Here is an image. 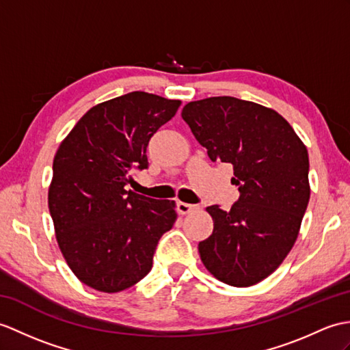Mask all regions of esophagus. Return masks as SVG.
<instances>
[{"mask_svg":"<svg viewBox=\"0 0 350 350\" xmlns=\"http://www.w3.org/2000/svg\"><path fill=\"white\" fill-rule=\"evenodd\" d=\"M193 210H197V206L188 204V202H182V201L177 202V212L180 215H189L193 212Z\"/></svg>","mask_w":350,"mask_h":350,"instance_id":"1","label":"esophagus"}]
</instances>
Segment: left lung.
<instances>
[{
  "mask_svg": "<svg viewBox=\"0 0 350 350\" xmlns=\"http://www.w3.org/2000/svg\"><path fill=\"white\" fill-rule=\"evenodd\" d=\"M182 118L210 159L232 164L240 192L228 212L206 208L213 232L200 241L201 261L226 285H255L298 237L310 198L307 148L278 111L234 96L191 101Z\"/></svg>",
  "mask_w": 350,
  "mask_h": 350,
  "instance_id": "1",
  "label": "left lung"
}]
</instances>
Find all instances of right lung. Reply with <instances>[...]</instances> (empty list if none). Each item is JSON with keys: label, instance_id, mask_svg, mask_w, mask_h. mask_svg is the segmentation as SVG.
I'll return each mask as SVG.
<instances>
[{"label": "right lung", "instance_id": "right-lung-1", "mask_svg": "<svg viewBox=\"0 0 350 350\" xmlns=\"http://www.w3.org/2000/svg\"><path fill=\"white\" fill-rule=\"evenodd\" d=\"M182 101L135 91L96 104L64 138L49 186L56 241L71 271L100 292L131 288L150 271L176 202L133 191L134 170L148 168L150 137Z\"/></svg>", "mask_w": 350, "mask_h": 350}]
</instances>
